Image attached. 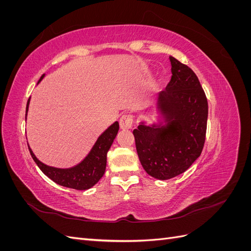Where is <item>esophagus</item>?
Masks as SVG:
<instances>
[{"mask_svg":"<svg viewBox=\"0 0 251 251\" xmlns=\"http://www.w3.org/2000/svg\"><path fill=\"white\" fill-rule=\"evenodd\" d=\"M133 124V116L130 115V114H125L120 117L119 120V126L121 130H128V128L132 127Z\"/></svg>","mask_w":251,"mask_h":251,"instance_id":"1","label":"esophagus"}]
</instances>
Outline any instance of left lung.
<instances>
[{"label":"left lung","instance_id":"8db88e82","mask_svg":"<svg viewBox=\"0 0 251 251\" xmlns=\"http://www.w3.org/2000/svg\"><path fill=\"white\" fill-rule=\"evenodd\" d=\"M172 78L156 102L159 123L133 131L140 163L150 176L168 180L184 173L202 153L208 104L195 72L170 56Z\"/></svg>","mask_w":251,"mask_h":251}]
</instances>
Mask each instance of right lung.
<instances>
[{
    "label": "right lung",
    "mask_w": 251,
    "mask_h": 251,
    "mask_svg": "<svg viewBox=\"0 0 251 251\" xmlns=\"http://www.w3.org/2000/svg\"><path fill=\"white\" fill-rule=\"evenodd\" d=\"M44 76L45 74L42 75L39 82L44 78ZM29 102L30 97L27 101L25 119H27ZM118 130L119 124L118 121H115V123L111 125L97 138L93 148L91 149L85 159L78 164L69 169H58L54 168V166H49L45 164L36 158L29 146L28 149L30 155H31L36 165L52 181H54L55 183L65 187L77 189V191H85V189H89L94 186L103 176L105 172V166H107V153L110 150L114 139L116 137Z\"/></svg>",
    "instance_id": "obj_1"
}]
</instances>
